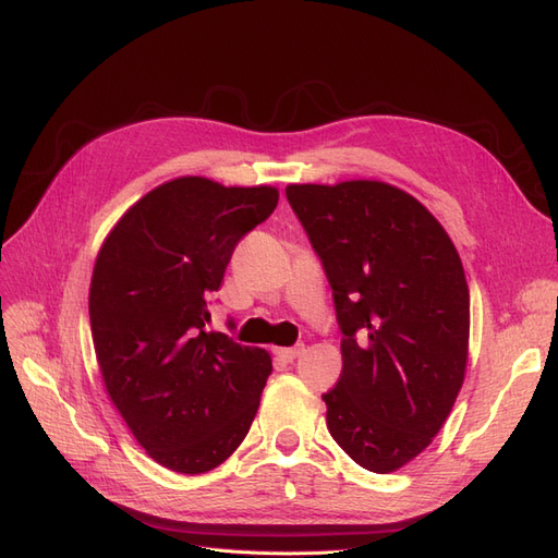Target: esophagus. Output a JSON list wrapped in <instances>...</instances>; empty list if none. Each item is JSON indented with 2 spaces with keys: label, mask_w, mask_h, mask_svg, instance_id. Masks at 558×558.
<instances>
[{
  "label": "esophagus",
  "mask_w": 558,
  "mask_h": 558,
  "mask_svg": "<svg viewBox=\"0 0 558 558\" xmlns=\"http://www.w3.org/2000/svg\"><path fill=\"white\" fill-rule=\"evenodd\" d=\"M303 352V345H294V348H278L276 354L278 359H282V362H294V359Z\"/></svg>",
  "instance_id": "esophagus-1"
}]
</instances>
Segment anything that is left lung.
Masks as SVG:
<instances>
[{
	"label": "left lung",
	"instance_id": "obj_1",
	"mask_svg": "<svg viewBox=\"0 0 558 558\" xmlns=\"http://www.w3.org/2000/svg\"><path fill=\"white\" fill-rule=\"evenodd\" d=\"M333 290L343 373L322 393L333 440L391 473L436 438L463 385L471 296L452 239L380 181L287 185Z\"/></svg>",
	"mask_w": 558,
	"mask_h": 558
}]
</instances>
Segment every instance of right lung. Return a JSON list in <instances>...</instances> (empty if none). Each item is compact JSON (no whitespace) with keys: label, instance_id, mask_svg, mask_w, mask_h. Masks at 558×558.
<instances>
[{"label":"right lung","instance_id":"obj_1","mask_svg":"<svg viewBox=\"0 0 558 558\" xmlns=\"http://www.w3.org/2000/svg\"><path fill=\"white\" fill-rule=\"evenodd\" d=\"M276 206V187L183 175L138 199L99 250L89 327L101 380L138 445L169 471H213L257 415L271 356L206 322L233 247Z\"/></svg>","mask_w":558,"mask_h":558}]
</instances>
